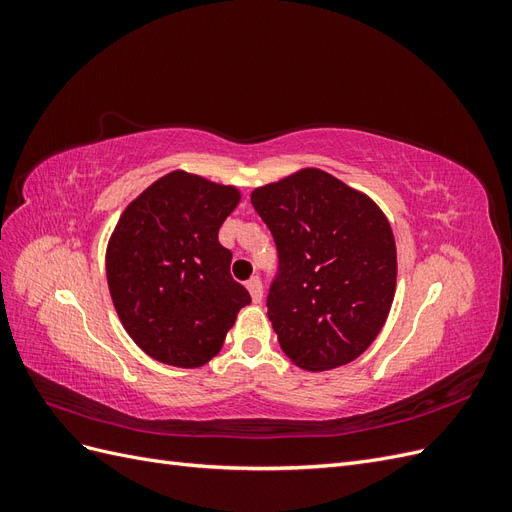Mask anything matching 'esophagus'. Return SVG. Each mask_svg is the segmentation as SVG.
Segmentation results:
<instances>
[{"label":"esophagus","mask_w":512,"mask_h":512,"mask_svg":"<svg viewBox=\"0 0 512 512\" xmlns=\"http://www.w3.org/2000/svg\"><path fill=\"white\" fill-rule=\"evenodd\" d=\"M245 286H247V290H250V294H252V301L260 303L262 301V282H260V277H252V280L247 282Z\"/></svg>","instance_id":"esophagus-1"}]
</instances>
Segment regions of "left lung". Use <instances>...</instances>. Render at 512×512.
<instances>
[{
	"label": "left lung",
	"mask_w": 512,
	"mask_h": 512,
	"mask_svg": "<svg viewBox=\"0 0 512 512\" xmlns=\"http://www.w3.org/2000/svg\"><path fill=\"white\" fill-rule=\"evenodd\" d=\"M252 205L277 250L267 314L282 350L309 371L354 361L395 294L397 252L384 213L318 168L254 190Z\"/></svg>",
	"instance_id": "obj_1"
}]
</instances>
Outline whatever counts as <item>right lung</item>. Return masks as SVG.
I'll list each match as a JSON object with an SVG mask.
<instances>
[{"instance_id":"1","label":"right lung","mask_w":512,"mask_h":512,"mask_svg":"<svg viewBox=\"0 0 512 512\" xmlns=\"http://www.w3.org/2000/svg\"><path fill=\"white\" fill-rule=\"evenodd\" d=\"M237 203L230 185L175 170L119 218L106 250L108 290L130 337L160 363L205 365L252 303L218 239Z\"/></svg>"}]
</instances>
